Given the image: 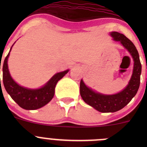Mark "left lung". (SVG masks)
I'll return each instance as SVG.
<instances>
[{"instance_id": "8db88e82", "label": "left lung", "mask_w": 147, "mask_h": 147, "mask_svg": "<svg viewBox=\"0 0 147 147\" xmlns=\"http://www.w3.org/2000/svg\"><path fill=\"white\" fill-rule=\"evenodd\" d=\"M110 35L115 41H117L127 50L134 61L132 75L128 84L119 92L113 94H105L97 92L87 87L82 79L80 81V91L82 100L85 103L92 107L100 112H115L122 109L136 95L142 73L139 55L135 45L123 34L118 32H111Z\"/></svg>"}]
</instances>
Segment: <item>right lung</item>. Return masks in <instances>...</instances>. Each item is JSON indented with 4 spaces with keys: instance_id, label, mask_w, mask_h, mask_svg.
Listing matches in <instances>:
<instances>
[{
    "instance_id": "obj_1",
    "label": "right lung",
    "mask_w": 147,
    "mask_h": 147,
    "mask_svg": "<svg viewBox=\"0 0 147 147\" xmlns=\"http://www.w3.org/2000/svg\"><path fill=\"white\" fill-rule=\"evenodd\" d=\"M12 47H10V52L11 51ZM10 52L4 60L3 65V82L6 92L11 98L24 109L35 110L44 107L51 101L54 97L55 89L57 82L69 72V69L56 73L49 80L48 82L40 88H27L18 84L10 75L8 65Z\"/></svg>"
}]
</instances>
